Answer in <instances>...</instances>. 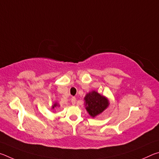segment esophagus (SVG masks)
Returning <instances> with one entry per match:
<instances>
[{
	"instance_id": "obj_1",
	"label": "esophagus",
	"mask_w": 159,
	"mask_h": 159,
	"mask_svg": "<svg viewBox=\"0 0 159 159\" xmlns=\"http://www.w3.org/2000/svg\"><path fill=\"white\" fill-rule=\"evenodd\" d=\"M76 98H74V97H73V98H71V103H72V104H76Z\"/></svg>"
}]
</instances>
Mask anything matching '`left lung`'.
<instances>
[{"instance_id": "obj_1", "label": "left lung", "mask_w": 159, "mask_h": 159, "mask_svg": "<svg viewBox=\"0 0 159 159\" xmlns=\"http://www.w3.org/2000/svg\"><path fill=\"white\" fill-rule=\"evenodd\" d=\"M86 111L91 117L95 118L108 108L109 100L106 96L99 94L98 91L93 90L87 93L84 98Z\"/></svg>"}]
</instances>
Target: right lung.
<instances>
[{
  "label": "right lung",
  "mask_w": 159,
  "mask_h": 159,
  "mask_svg": "<svg viewBox=\"0 0 159 159\" xmlns=\"http://www.w3.org/2000/svg\"><path fill=\"white\" fill-rule=\"evenodd\" d=\"M60 104L57 103V102H55V103L53 104V105L52 106V109H54L55 108H57V107H60Z\"/></svg>",
  "instance_id": "right-lung-1"
}]
</instances>
